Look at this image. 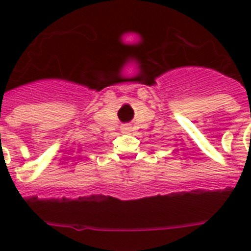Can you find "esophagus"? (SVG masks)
Wrapping results in <instances>:
<instances>
[{
	"mask_svg": "<svg viewBox=\"0 0 251 251\" xmlns=\"http://www.w3.org/2000/svg\"><path fill=\"white\" fill-rule=\"evenodd\" d=\"M121 130L124 131V133H129L130 130H131V127H130V125H124L121 127Z\"/></svg>",
	"mask_w": 251,
	"mask_h": 251,
	"instance_id": "34e87169",
	"label": "esophagus"
}]
</instances>
